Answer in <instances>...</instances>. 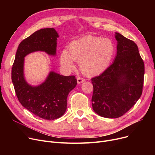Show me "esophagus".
<instances>
[{"instance_id":"obj_1","label":"esophagus","mask_w":155,"mask_h":155,"mask_svg":"<svg viewBox=\"0 0 155 155\" xmlns=\"http://www.w3.org/2000/svg\"><path fill=\"white\" fill-rule=\"evenodd\" d=\"M77 80V83L78 84H82V83H83L84 82V79L83 78H82V77H78Z\"/></svg>"}]
</instances>
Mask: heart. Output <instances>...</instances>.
Wrapping results in <instances>:
<instances>
[{
	"instance_id": "b5f03b06",
	"label": "heart",
	"mask_w": 155,
	"mask_h": 155,
	"mask_svg": "<svg viewBox=\"0 0 155 155\" xmlns=\"http://www.w3.org/2000/svg\"><path fill=\"white\" fill-rule=\"evenodd\" d=\"M115 45L109 38L87 35L73 41L70 51L64 49L60 56L61 66L67 70L74 69L76 60L87 75H94L106 70L115 54Z\"/></svg>"
}]
</instances>
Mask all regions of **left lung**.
Segmentation results:
<instances>
[{
	"instance_id": "obj_1",
	"label": "left lung",
	"mask_w": 155,
	"mask_h": 155,
	"mask_svg": "<svg viewBox=\"0 0 155 155\" xmlns=\"http://www.w3.org/2000/svg\"><path fill=\"white\" fill-rule=\"evenodd\" d=\"M117 54L111 65L91 79L94 87L93 110L106 118L123 116L140 98L144 64L137 45L118 32Z\"/></svg>"
}]
</instances>
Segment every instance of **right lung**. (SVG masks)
I'll return each mask as SVG.
<instances>
[{
  "instance_id": "1",
  "label": "right lung",
  "mask_w": 155,
  "mask_h": 155,
  "mask_svg": "<svg viewBox=\"0 0 155 155\" xmlns=\"http://www.w3.org/2000/svg\"><path fill=\"white\" fill-rule=\"evenodd\" d=\"M58 37L54 28L36 31L19 45L12 68V81L19 102L35 116L46 120H54L64 114L68 95L76 87L77 79L73 75L63 76L50 71L43 84L32 86L24 78V57L38 51L56 55Z\"/></svg>"
}]
</instances>
